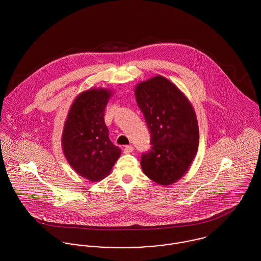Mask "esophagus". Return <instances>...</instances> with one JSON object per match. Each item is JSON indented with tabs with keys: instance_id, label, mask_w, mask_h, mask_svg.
Masks as SVG:
<instances>
[{
	"instance_id": "esophagus-1",
	"label": "esophagus",
	"mask_w": 261,
	"mask_h": 261,
	"mask_svg": "<svg viewBox=\"0 0 261 261\" xmlns=\"http://www.w3.org/2000/svg\"><path fill=\"white\" fill-rule=\"evenodd\" d=\"M123 151H124L125 153H129V152L134 151V147H133V146H125V147L123 148Z\"/></svg>"
}]
</instances>
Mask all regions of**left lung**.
<instances>
[{
  "instance_id": "left-lung-1",
  "label": "left lung",
  "mask_w": 261,
  "mask_h": 261,
  "mask_svg": "<svg viewBox=\"0 0 261 261\" xmlns=\"http://www.w3.org/2000/svg\"><path fill=\"white\" fill-rule=\"evenodd\" d=\"M135 94L151 145L142 154V169L154 183L171 185L183 177L197 153L196 114L179 88L160 75L140 83Z\"/></svg>"
}]
</instances>
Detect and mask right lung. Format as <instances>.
Segmentation results:
<instances>
[{"instance_id":"right-lung-1","label":"right lung","mask_w":261,"mask_h":261,"mask_svg":"<svg viewBox=\"0 0 261 261\" xmlns=\"http://www.w3.org/2000/svg\"><path fill=\"white\" fill-rule=\"evenodd\" d=\"M111 92L90 89L72 103L63 129L62 148L66 160L81 177L97 182L107 177L121 150L109 137L105 111Z\"/></svg>"}]
</instances>
